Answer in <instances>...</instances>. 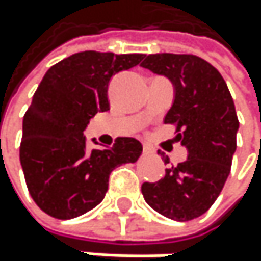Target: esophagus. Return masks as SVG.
Wrapping results in <instances>:
<instances>
[{"label":"esophagus","mask_w":261,"mask_h":261,"mask_svg":"<svg viewBox=\"0 0 261 261\" xmlns=\"http://www.w3.org/2000/svg\"><path fill=\"white\" fill-rule=\"evenodd\" d=\"M142 150H144V153H145V155H148V153H153L152 147H148V145H144V147H142Z\"/></svg>","instance_id":"1"}]
</instances>
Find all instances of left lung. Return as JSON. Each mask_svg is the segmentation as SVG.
<instances>
[{"mask_svg":"<svg viewBox=\"0 0 261 261\" xmlns=\"http://www.w3.org/2000/svg\"><path fill=\"white\" fill-rule=\"evenodd\" d=\"M141 65L172 81L175 97L164 123L177 126V139L188 148L183 163L142 185V196L169 219H196L215 203L230 174L240 126L233 98L221 73L199 56L148 55Z\"/></svg>","mask_w":261,"mask_h":261,"instance_id":"1","label":"left lung"}]
</instances>
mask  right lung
<instances>
[{"label": "right lung", "mask_w": 261, "mask_h": 261, "mask_svg": "<svg viewBox=\"0 0 261 261\" xmlns=\"http://www.w3.org/2000/svg\"><path fill=\"white\" fill-rule=\"evenodd\" d=\"M142 59L139 53L81 51L45 73L23 117L20 163L29 194L46 215L72 219L87 213L105 199L109 174L141 156L142 144L135 138L87 152L83 132L109 109L111 78Z\"/></svg>", "instance_id": "add662e5"}]
</instances>
